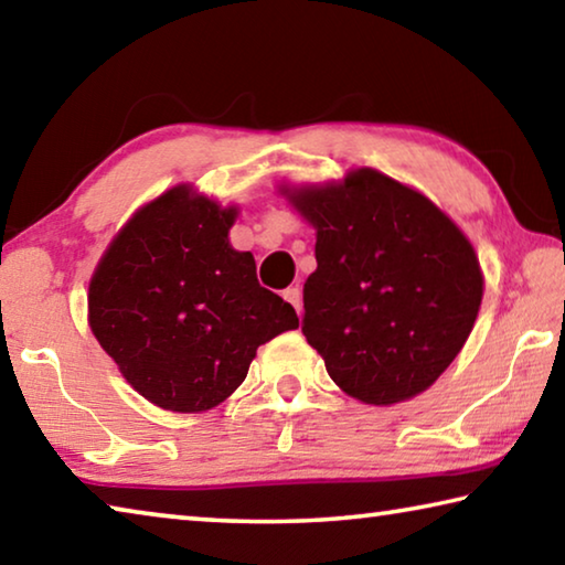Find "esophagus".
Here are the masks:
<instances>
[{
	"mask_svg": "<svg viewBox=\"0 0 565 565\" xmlns=\"http://www.w3.org/2000/svg\"><path fill=\"white\" fill-rule=\"evenodd\" d=\"M284 299L294 306L296 313H301L303 303H301V289H299V286H289V289H284Z\"/></svg>",
	"mask_w": 565,
	"mask_h": 565,
	"instance_id": "esophagus-1",
	"label": "esophagus"
}]
</instances>
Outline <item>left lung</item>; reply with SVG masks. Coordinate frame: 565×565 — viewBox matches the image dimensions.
I'll use <instances>...</instances> for the list:
<instances>
[{
  "mask_svg": "<svg viewBox=\"0 0 565 565\" xmlns=\"http://www.w3.org/2000/svg\"><path fill=\"white\" fill-rule=\"evenodd\" d=\"M279 194L317 228L301 331L333 384L371 406L426 391L481 309L483 271L468 236L431 199L371 167L281 184Z\"/></svg>",
  "mask_w": 565,
  "mask_h": 565,
  "instance_id": "8db88e82",
  "label": "left lung"
}]
</instances>
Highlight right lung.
<instances>
[{
  "instance_id": "obj_1",
  "label": "right lung",
  "mask_w": 565,
  "mask_h": 565,
  "mask_svg": "<svg viewBox=\"0 0 565 565\" xmlns=\"http://www.w3.org/2000/svg\"><path fill=\"white\" fill-rule=\"evenodd\" d=\"M236 206L177 184L131 214L89 281V327L134 391L202 414L242 386L256 349L299 329L294 306L256 281L228 244Z\"/></svg>"
}]
</instances>
